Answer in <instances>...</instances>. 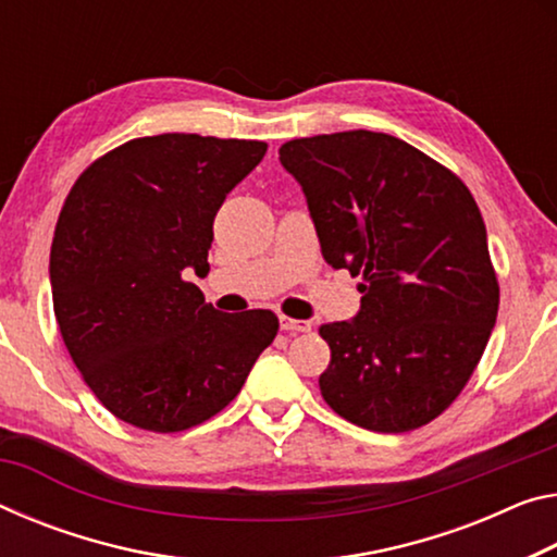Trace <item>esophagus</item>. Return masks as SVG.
Listing matches in <instances>:
<instances>
[{
	"instance_id": "34e87169",
	"label": "esophagus",
	"mask_w": 557,
	"mask_h": 557,
	"mask_svg": "<svg viewBox=\"0 0 557 557\" xmlns=\"http://www.w3.org/2000/svg\"><path fill=\"white\" fill-rule=\"evenodd\" d=\"M280 326L285 332H310L312 330V322H305V320H293V317H280Z\"/></svg>"
}]
</instances>
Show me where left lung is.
Masks as SVG:
<instances>
[{
  "mask_svg": "<svg viewBox=\"0 0 557 557\" xmlns=\"http://www.w3.org/2000/svg\"><path fill=\"white\" fill-rule=\"evenodd\" d=\"M324 260L361 275L355 320L322 324L324 401L379 434L419 429L469 382L498 314L471 190L401 138L342 131L287 140Z\"/></svg>",
  "mask_w": 557,
  "mask_h": 557,
  "instance_id": "left-lung-1",
  "label": "left lung"
}]
</instances>
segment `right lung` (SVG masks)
Wrapping results in <instances>:
<instances>
[{"label":"right lung","instance_id":"right-lung-1","mask_svg":"<svg viewBox=\"0 0 557 557\" xmlns=\"http://www.w3.org/2000/svg\"><path fill=\"white\" fill-rule=\"evenodd\" d=\"M262 140L134 138L78 175L49 277L61 337L88 389L131 426L173 434L223 411L280 330L270 310L223 314L206 277L213 220L262 161Z\"/></svg>","mask_w":557,"mask_h":557}]
</instances>
